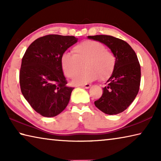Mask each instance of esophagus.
Instances as JSON below:
<instances>
[{
    "mask_svg": "<svg viewBox=\"0 0 161 161\" xmlns=\"http://www.w3.org/2000/svg\"><path fill=\"white\" fill-rule=\"evenodd\" d=\"M81 86L84 87V88H85V89H89V87L91 86V84H83V85H81Z\"/></svg>",
    "mask_w": 161,
    "mask_h": 161,
    "instance_id": "1",
    "label": "esophagus"
}]
</instances>
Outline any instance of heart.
<instances>
[{"label":"heart","mask_w":161,"mask_h":161,"mask_svg":"<svg viewBox=\"0 0 161 161\" xmlns=\"http://www.w3.org/2000/svg\"><path fill=\"white\" fill-rule=\"evenodd\" d=\"M74 54L65 53L61 57V64L64 75L75 78L78 85L91 82L97 79L106 80L112 75L116 66V57L106 46L94 40H84L72 48Z\"/></svg>","instance_id":"heart-1"}]
</instances>
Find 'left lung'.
<instances>
[{"label": "left lung", "instance_id": "8db88e82", "mask_svg": "<svg viewBox=\"0 0 161 161\" xmlns=\"http://www.w3.org/2000/svg\"><path fill=\"white\" fill-rule=\"evenodd\" d=\"M107 46L115 55V69L105 83L102 96L94 102L102 112L114 115L129 107L139 90L141 66L134 50L124 40L111 35L88 36Z\"/></svg>", "mask_w": 161, "mask_h": 161}]
</instances>
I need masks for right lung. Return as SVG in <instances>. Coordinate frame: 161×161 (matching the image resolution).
<instances>
[{"instance_id": "1", "label": "right lung", "mask_w": 161, "mask_h": 161, "mask_svg": "<svg viewBox=\"0 0 161 161\" xmlns=\"http://www.w3.org/2000/svg\"><path fill=\"white\" fill-rule=\"evenodd\" d=\"M74 36L47 35L27 49L20 70L21 92L31 107L45 117H53L67 107L74 88L67 86L61 57L77 42Z\"/></svg>"}]
</instances>
